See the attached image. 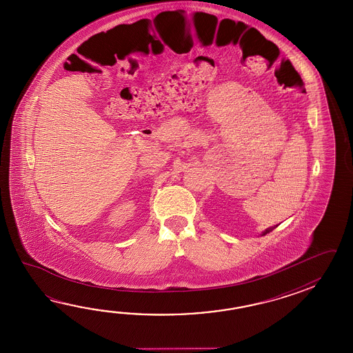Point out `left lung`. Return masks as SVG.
<instances>
[{
    "mask_svg": "<svg viewBox=\"0 0 353 353\" xmlns=\"http://www.w3.org/2000/svg\"><path fill=\"white\" fill-rule=\"evenodd\" d=\"M272 230H274V227H270V228H266V230H265V231H263V233H261V234H266V233H269V232H271V231H272Z\"/></svg>",
    "mask_w": 353,
    "mask_h": 353,
    "instance_id": "left-lung-1",
    "label": "left lung"
}]
</instances>
